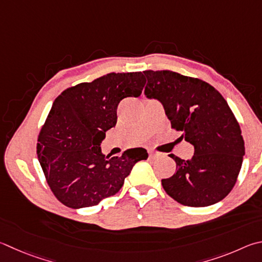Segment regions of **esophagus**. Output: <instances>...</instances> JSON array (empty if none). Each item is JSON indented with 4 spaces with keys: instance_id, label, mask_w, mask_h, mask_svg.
Masks as SVG:
<instances>
[{
    "instance_id": "34e87169",
    "label": "esophagus",
    "mask_w": 262,
    "mask_h": 262,
    "mask_svg": "<svg viewBox=\"0 0 262 262\" xmlns=\"http://www.w3.org/2000/svg\"><path fill=\"white\" fill-rule=\"evenodd\" d=\"M149 156H150V157H155V156H157V154H156L155 151H151V150H150V151H149Z\"/></svg>"
}]
</instances>
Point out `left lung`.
<instances>
[{
    "mask_svg": "<svg viewBox=\"0 0 262 262\" xmlns=\"http://www.w3.org/2000/svg\"><path fill=\"white\" fill-rule=\"evenodd\" d=\"M144 74L146 97L163 104L173 129L194 147L190 160L169 155L177 170L161 180L166 193L190 207L222 201L234 188L245 155L239 123L227 101L201 79L168 70Z\"/></svg>",
    "mask_w": 262,
    "mask_h": 262,
    "instance_id": "8db88e82",
    "label": "left lung"
}]
</instances>
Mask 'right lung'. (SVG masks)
<instances>
[{
	"instance_id": "1",
	"label": "right lung",
	"mask_w": 262,
	"mask_h": 262,
	"mask_svg": "<svg viewBox=\"0 0 262 262\" xmlns=\"http://www.w3.org/2000/svg\"><path fill=\"white\" fill-rule=\"evenodd\" d=\"M144 84L142 72H112L65 89L55 99L37 136L36 154L47 183L65 206L90 207L113 196L133 166L147 158L143 147L111 158L99 147L116 126L121 99L139 97Z\"/></svg>"
}]
</instances>
